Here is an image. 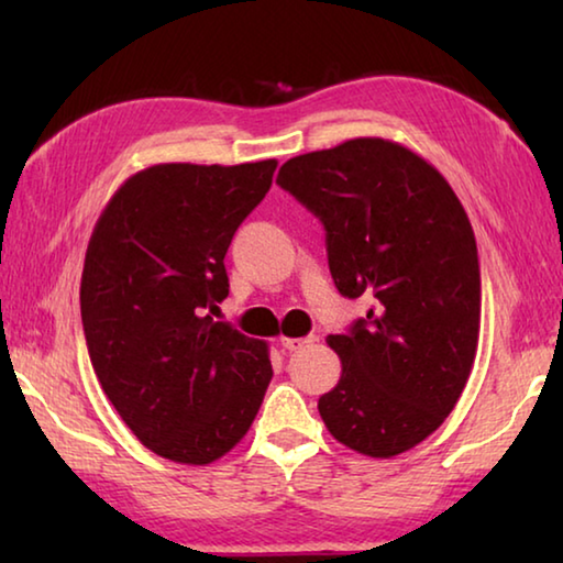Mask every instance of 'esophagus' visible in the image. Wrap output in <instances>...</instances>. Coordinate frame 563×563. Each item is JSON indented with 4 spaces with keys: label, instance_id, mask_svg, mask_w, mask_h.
<instances>
[{
    "label": "esophagus",
    "instance_id": "obj_1",
    "mask_svg": "<svg viewBox=\"0 0 563 563\" xmlns=\"http://www.w3.org/2000/svg\"><path fill=\"white\" fill-rule=\"evenodd\" d=\"M310 342H316V335H308V338H280V345L285 350H300L305 345H310Z\"/></svg>",
    "mask_w": 563,
    "mask_h": 563
}]
</instances>
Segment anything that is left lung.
I'll use <instances>...</instances> for the list:
<instances>
[{
    "mask_svg": "<svg viewBox=\"0 0 563 563\" xmlns=\"http://www.w3.org/2000/svg\"><path fill=\"white\" fill-rule=\"evenodd\" d=\"M275 184L320 218L335 288L373 298L345 335L328 338L342 375L320 397L322 422L360 454L412 450L454 409L479 342V255L460 198L385 139L295 156Z\"/></svg>",
    "mask_w": 563,
    "mask_h": 563,
    "instance_id": "obj_1",
    "label": "left lung"
}]
</instances>
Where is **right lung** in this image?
Returning <instances> with one entry per match:
<instances>
[{
    "label": "right lung",
    "instance_id": "add662e5",
    "mask_svg": "<svg viewBox=\"0 0 563 563\" xmlns=\"http://www.w3.org/2000/svg\"><path fill=\"white\" fill-rule=\"evenodd\" d=\"M275 166L144 168L91 233L81 325L93 373L139 442L170 462L221 460L271 385L268 345L213 316L228 298V245Z\"/></svg>",
    "mask_w": 563,
    "mask_h": 563
}]
</instances>
